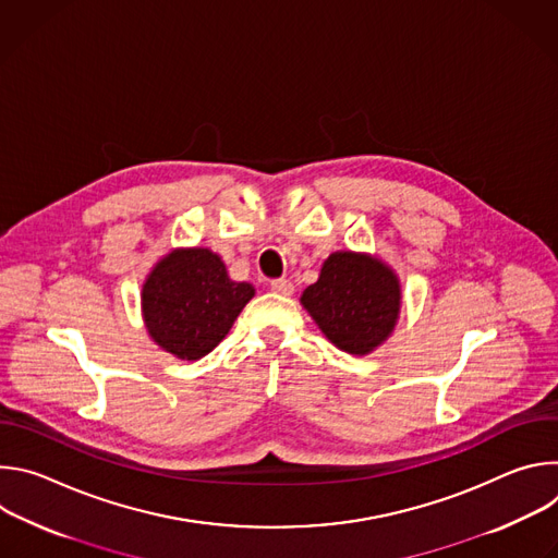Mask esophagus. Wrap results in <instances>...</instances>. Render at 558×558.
Listing matches in <instances>:
<instances>
[{"mask_svg":"<svg viewBox=\"0 0 558 558\" xmlns=\"http://www.w3.org/2000/svg\"><path fill=\"white\" fill-rule=\"evenodd\" d=\"M271 291L278 293V295H291L295 289H293V282H291V280L280 278V280H274V282H271Z\"/></svg>","mask_w":558,"mask_h":558,"instance_id":"34e87169","label":"esophagus"}]
</instances>
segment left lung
I'll return each instance as SVG.
<instances>
[{
	"mask_svg": "<svg viewBox=\"0 0 558 558\" xmlns=\"http://www.w3.org/2000/svg\"><path fill=\"white\" fill-rule=\"evenodd\" d=\"M300 304L327 340L351 355H368L395 331L402 313V282L381 258L333 252Z\"/></svg>",
	"mask_w": 558,
	"mask_h": 558,
	"instance_id": "8db88e82",
	"label": "left lung"
}]
</instances>
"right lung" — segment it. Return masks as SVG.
<instances>
[{"label":"right lung","mask_w":558,"mask_h":558,"mask_svg":"<svg viewBox=\"0 0 558 558\" xmlns=\"http://www.w3.org/2000/svg\"><path fill=\"white\" fill-rule=\"evenodd\" d=\"M254 295V284L231 280L211 250L177 247L145 276L141 313L156 347L194 362L218 347Z\"/></svg>","instance_id":"obj_1"}]
</instances>
